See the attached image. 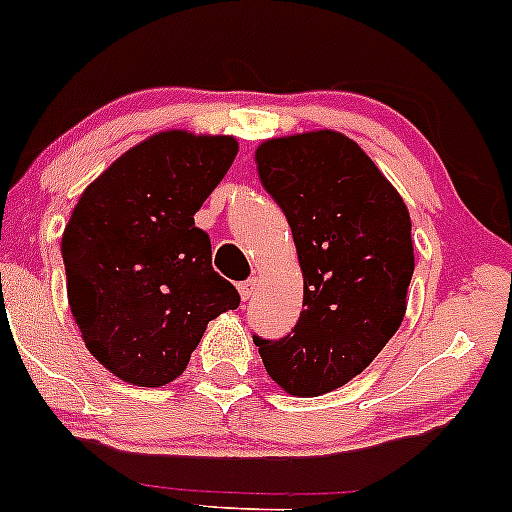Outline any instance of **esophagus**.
Listing matches in <instances>:
<instances>
[{
    "label": "esophagus",
    "instance_id": "obj_1",
    "mask_svg": "<svg viewBox=\"0 0 512 512\" xmlns=\"http://www.w3.org/2000/svg\"><path fill=\"white\" fill-rule=\"evenodd\" d=\"M257 286H260V282H257V279H247V282H243V284H238V291H240V299H243V301H250V299H252V296H255Z\"/></svg>",
    "mask_w": 512,
    "mask_h": 512
}]
</instances>
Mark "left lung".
<instances>
[{
    "instance_id": "obj_1",
    "label": "left lung",
    "mask_w": 512,
    "mask_h": 512,
    "mask_svg": "<svg viewBox=\"0 0 512 512\" xmlns=\"http://www.w3.org/2000/svg\"><path fill=\"white\" fill-rule=\"evenodd\" d=\"M303 272V311L282 340L255 335L274 384L320 396L362 374L403 323L415 257L401 194L352 138L308 131L255 153Z\"/></svg>"
}]
</instances>
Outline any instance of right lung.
<instances>
[{
    "label": "right lung",
    "mask_w": 512,
    "mask_h": 512,
    "mask_svg": "<svg viewBox=\"0 0 512 512\" xmlns=\"http://www.w3.org/2000/svg\"><path fill=\"white\" fill-rule=\"evenodd\" d=\"M238 155L233 136L162 131L84 189L63 233L67 301L84 345L133 386L182 376L209 320L240 303L194 213Z\"/></svg>",
    "instance_id": "obj_1"
}]
</instances>
